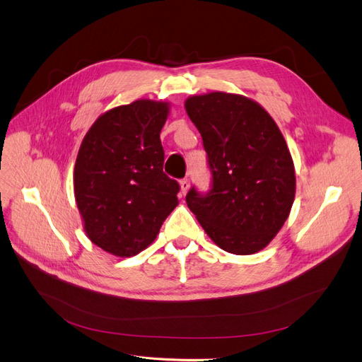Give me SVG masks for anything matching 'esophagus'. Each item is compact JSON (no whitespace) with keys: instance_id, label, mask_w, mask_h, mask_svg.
Returning <instances> with one entry per match:
<instances>
[{"instance_id":"obj_1","label":"esophagus","mask_w":362,"mask_h":362,"mask_svg":"<svg viewBox=\"0 0 362 362\" xmlns=\"http://www.w3.org/2000/svg\"><path fill=\"white\" fill-rule=\"evenodd\" d=\"M189 186H191L189 179H182L180 180V192H182V195H186V192L189 191Z\"/></svg>"}]
</instances>
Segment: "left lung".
Masks as SVG:
<instances>
[{
    "label": "left lung",
    "instance_id": "left-lung-1",
    "mask_svg": "<svg viewBox=\"0 0 362 362\" xmlns=\"http://www.w3.org/2000/svg\"><path fill=\"white\" fill-rule=\"evenodd\" d=\"M209 156L213 186L186 204L211 241L232 255H255L290 216L296 195L291 153L263 106L241 94L211 91L185 100Z\"/></svg>",
    "mask_w": 362,
    "mask_h": 362
}]
</instances>
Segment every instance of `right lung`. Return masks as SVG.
Masks as SVG:
<instances>
[{"label":"right lung","instance_id":"add662e5","mask_svg":"<svg viewBox=\"0 0 362 362\" xmlns=\"http://www.w3.org/2000/svg\"><path fill=\"white\" fill-rule=\"evenodd\" d=\"M168 112V102L149 99L109 109L78 151L74 194L86 235L114 256L132 257L152 244L179 204V183L163 171Z\"/></svg>","mask_w":362,"mask_h":362}]
</instances>
